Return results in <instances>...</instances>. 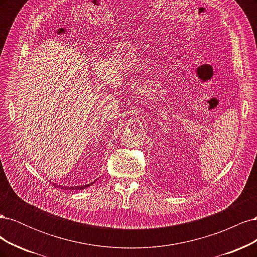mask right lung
<instances>
[{
    "label": "right lung",
    "instance_id": "1",
    "mask_svg": "<svg viewBox=\"0 0 257 257\" xmlns=\"http://www.w3.org/2000/svg\"><path fill=\"white\" fill-rule=\"evenodd\" d=\"M91 184H85V185H82V186H72V188H68V186H64V188H63V186H61V189H65V190H71V189L72 190H83L85 188H88V186H90ZM53 185L57 186V188H58V186L60 188V185H57L56 183H53Z\"/></svg>",
    "mask_w": 257,
    "mask_h": 257
}]
</instances>
